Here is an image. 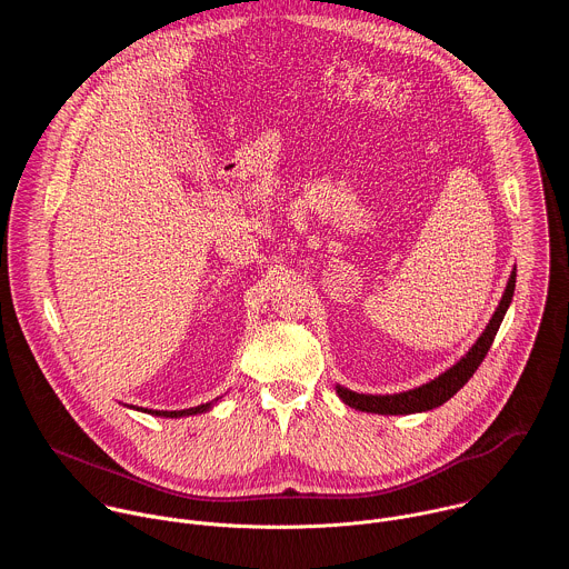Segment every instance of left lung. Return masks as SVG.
Returning <instances> with one entry per match:
<instances>
[{"mask_svg": "<svg viewBox=\"0 0 569 569\" xmlns=\"http://www.w3.org/2000/svg\"><path fill=\"white\" fill-rule=\"evenodd\" d=\"M513 290H516V270L511 272L505 295H502L491 321L486 323L483 333L477 338V342L468 349V353L461 360H457L450 369L439 373L435 380H430L421 387L408 389V391H400V393H358L342 385H336L338 396L342 398L345 405H349V408H353V410L385 415V417L387 415H391V417L417 415V412H428V410L439 408V405L450 400L472 378V373L477 371V367L481 365L486 353H489V349L498 336L500 323L509 310V303L513 299Z\"/></svg>", "mask_w": 569, "mask_h": 569, "instance_id": "8db88e82", "label": "left lung"}]
</instances>
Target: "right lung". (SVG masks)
Instances as JSON below:
<instances>
[{
	"label": "right lung",
	"mask_w": 569,
	"mask_h": 569,
	"mask_svg": "<svg viewBox=\"0 0 569 569\" xmlns=\"http://www.w3.org/2000/svg\"><path fill=\"white\" fill-rule=\"evenodd\" d=\"M213 402H218V398L216 400H211V402H202V405H198V408H189V410H143V408H130L132 410H141V412H146V415H152V417H164V419H182V417H196V415H202V412H209L211 408H213Z\"/></svg>",
	"instance_id": "1"
}]
</instances>
